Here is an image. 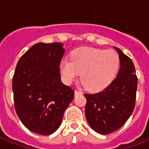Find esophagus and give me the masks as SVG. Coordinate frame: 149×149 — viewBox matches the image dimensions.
Masks as SVG:
<instances>
[{
	"mask_svg": "<svg viewBox=\"0 0 149 149\" xmlns=\"http://www.w3.org/2000/svg\"><path fill=\"white\" fill-rule=\"evenodd\" d=\"M74 94H75V96L80 95V94H82V92H81V91H77V90H76V91H75V92H74Z\"/></svg>",
	"mask_w": 149,
	"mask_h": 149,
	"instance_id": "1",
	"label": "esophagus"
}]
</instances>
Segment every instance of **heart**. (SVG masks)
Wrapping results in <instances>:
<instances>
[{
	"label": "heart",
	"mask_w": 149,
	"mask_h": 149,
	"mask_svg": "<svg viewBox=\"0 0 149 149\" xmlns=\"http://www.w3.org/2000/svg\"><path fill=\"white\" fill-rule=\"evenodd\" d=\"M119 63V56L113 50L82 47L71 53L70 62L66 59L61 62L60 70L65 83L70 84L80 73L84 87L95 91L111 83Z\"/></svg>",
	"instance_id": "1"
}]
</instances>
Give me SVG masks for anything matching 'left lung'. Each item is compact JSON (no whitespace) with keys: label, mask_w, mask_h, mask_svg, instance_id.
Segmentation results:
<instances>
[{"label":"left lung","mask_w":149,"mask_h":149,"mask_svg":"<svg viewBox=\"0 0 149 149\" xmlns=\"http://www.w3.org/2000/svg\"><path fill=\"white\" fill-rule=\"evenodd\" d=\"M115 48L119 54L120 70L117 77L103 91L85 93L86 120L96 132L109 134L122 127L135 106L138 77L132 60Z\"/></svg>","instance_id":"1"}]
</instances>
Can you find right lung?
Returning a JSON list of instances; mask_svg holds the SVG:
<instances>
[{"label":"right lung","instance_id":"1","mask_svg":"<svg viewBox=\"0 0 149 149\" xmlns=\"http://www.w3.org/2000/svg\"><path fill=\"white\" fill-rule=\"evenodd\" d=\"M64 52L59 42L36 43L20 58L13 76L16 113L28 129L38 134L58 129L74 98V91L61 81Z\"/></svg>","mask_w":149,"mask_h":149}]
</instances>
